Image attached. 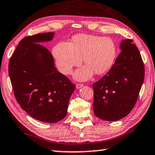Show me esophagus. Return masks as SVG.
Listing matches in <instances>:
<instances>
[{
    "label": "esophagus",
    "instance_id": "obj_1",
    "mask_svg": "<svg viewBox=\"0 0 155 155\" xmlns=\"http://www.w3.org/2000/svg\"><path fill=\"white\" fill-rule=\"evenodd\" d=\"M83 86H84V84H77V85H76V87H77V89L80 88V87H81Z\"/></svg>",
    "mask_w": 155,
    "mask_h": 155
}]
</instances>
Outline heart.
Listing matches in <instances>:
<instances>
[{"label":"heart","mask_w":155,"mask_h":155,"mask_svg":"<svg viewBox=\"0 0 155 155\" xmlns=\"http://www.w3.org/2000/svg\"><path fill=\"white\" fill-rule=\"evenodd\" d=\"M52 53L58 70L65 75L70 74L74 67L79 66L84 58L86 66L76 71L75 78L84 81L91 78L94 71L101 74L111 68L116 55V46L107 37L79 35L74 37L72 43L60 41Z\"/></svg>","instance_id":"obj_1"}]
</instances>
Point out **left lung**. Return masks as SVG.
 I'll return each instance as SVG.
<instances>
[{
	"instance_id": "left-lung-1",
	"label": "left lung",
	"mask_w": 155,
	"mask_h": 155,
	"mask_svg": "<svg viewBox=\"0 0 155 155\" xmlns=\"http://www.w3.org/2000/svg\"><path fill=\"white\" fill-rule=\"evenodd\" d=\"M132 40L122 41L115 63L94 89V114L99 118L115 121L127 116L137 103L145 77L141 55Z\"/></svg>"
}]
</instances>
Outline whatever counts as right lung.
I'll return each instance as SVG.
<instances>
[{
	"mask_svg": "<svg viewBox=\"0 0 155 155\" xmlns=\"http://www.w3.org/2000/svg\"><path fill=\"white\" fill-rule=\"evenodd\" d=\"M54 33L27 36L19 41L9 63L8 71L18 104L34 119L55 123L67 115L75 85L57 71L54 59L40 42Z\"/></svg>",
	"mask_w": 155,
	"mask_h": 155,
	"instance_id": "right-lung-1",
	"label": "right lung"
}]
</instances>
